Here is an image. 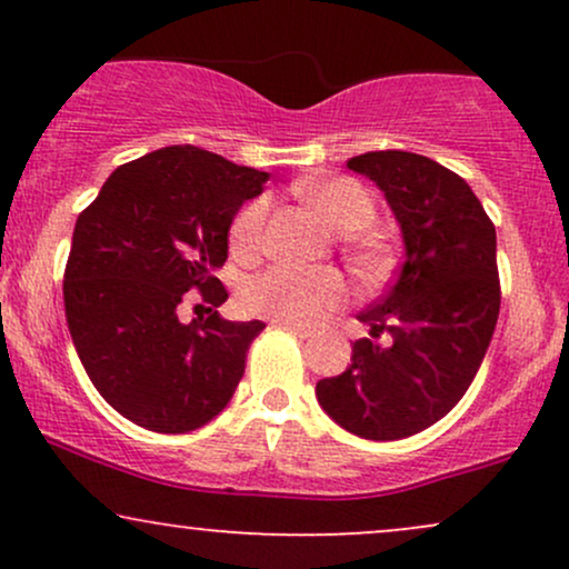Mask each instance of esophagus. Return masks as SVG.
<instances>
[{
	"instance_id": "obj_1",
	"label": "esophagus",
	"mask_w": 569,
	"mask_h": 569,
	"mask_svg": "<svg viewBox=\"0 0 569 569\" xmlns=\"http://www.w3.org/2000/svg\"><path fill=\"white\" fill-rule=\"evenodd\" d=\"M278 326H280V329L291 331V335H297L299 339H310L312 335H316V331L307 329V326H293V323H278Z\"/></svg>"
}]
</instances>
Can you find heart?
Listing matches in <instances>:
<instances>
[{
  "label": "heart",
  "instance_id": "obj_1",
  "mask_svg": "<svg viewBox=\"0 0 569 569\" xmlns=\"http://www.w3.org/2000/svg\"><path fill=\"white\" fill-rule=\"evenodd\" d=\"M318 213L329 221L339 232H358L375 219V200L358 181L345 179V176H331V179H312L299 184ZM270 217V200L253 198L248 200L230 224V248L238 259H257L264 246V227ZM345 257L352 270L363 278L382 276L388 267V253L382 246L367 238L345 240ZM348 297V286L342 276L329 267H293L278 264L270 270L248 280L243 289V302L257 316L272 318L278 323L293 326H316L326 316L342 307Z\"/></svg>",
  "mask_w": 569,
  "mask_h": 569
}]
</instances>
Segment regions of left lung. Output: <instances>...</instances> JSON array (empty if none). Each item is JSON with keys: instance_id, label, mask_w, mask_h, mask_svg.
Wrapping results in <instances>:
<instances>
[{"instance_id": "8db88e82", "label": "left lung", "mask_w": 569, "mask_h": 569, "mask_svg": "<svg viewBox=\"0 0 569 569\" xmlns=\"http://www.w3.org/2000/svg\"><path fill=\"white\" fill-rule=\"evenodd\" d=\"M348 168L385 192L407 257L390 289L358 312L371 337L352 342L350 367L318 382L316 396L350 433L396 441L439 422L471 388L500 312L498 243L466 179L436 160L385 149Z\"/></svg>"}]
</instances>
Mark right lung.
<instances>
[{
	"label": "right lung",
	"mask_w": 569,
	"mask_h": 569,
	"mask_svg": "<svg viewBox=\"0 0 569 569\" xmlns=\"http://www.w3.org/2000/svg\"><path fill=\"white\" fill-rule=\"evenodd\" d=\"M264 171L221 154L166 147L130 160L77 217L63 305L77 356L114 411L154 433H187L230 403L262 321H224L209 308L178 321L187 290L227 299L213 270L227 232Z\"/></svg>",
	"instance_id": "1"
}]
</instances>
